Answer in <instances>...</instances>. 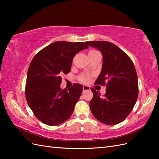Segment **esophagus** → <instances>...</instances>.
Instances as JSON below:
<instances>
[{"label":"esophagus","mask_w":159,"mask_h":159,"mask_svg":"<svg viewBox=\"0 0 159 159\" xmlns=\"http://www.w3.org/2000/svg\"><path fill=\"white\" fill-rule=\"evenodd\" d=\"M83 92H85V91H90L91 89H90V87H88V86L83 85Z\"/></svg>","instance_id":"obj_1"}]
</instances>
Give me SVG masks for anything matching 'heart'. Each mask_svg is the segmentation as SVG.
<instances>
[{
	"mask_svg": "<svg viewBox=\"0 0 159 159\" xmlns=\"http://www.w3.org/2000/svg\"><path fill=\"white\" fill-rule=\"evenodd\" d=\"M90 75L87 74H84L83 75L80 76V80L82 81L83 83H88L90 80Z\"/></svg>",
	"mask_w": 159,
	"mask_h": 159,
	"instance_id": "b5f03b06",
	"label": "heart"
}]
</instances>
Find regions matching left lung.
<instances>
[{"label": "left lung", "instance_id": "8db88e82", "mask_svg": "<svg viewBox=\"0 0 159 159\" xmlns=\"http://www.w3.org/2000/svg\"><path fill=\"white\" fill-rule=\"evenodd\" d=\"M102 55V70L95 84L107 85L103 97L94 89L89 102L93 116L107 125L123 121L133 110L138 98V79L130 57L113 43L106 41L87 42Z\"/></svg>", "mask_w": 159, "mask_h": 159}]
</instances>
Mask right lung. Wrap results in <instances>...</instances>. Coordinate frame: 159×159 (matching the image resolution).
Segmentation results:
<instances>
[{
    "label": "right lung",
    "instance_id": "right-lung-1",
    "mask_svg": "<svg viewBox=\"0 0 159 159\" xmlns=\"http://www.w3.org/2000/svg\"><path fill=\"white\" fill-rule=\"evenodd\" d=\"M88 48L85 43L57 41L45 47L33 57L28 70L25 96L35 117L48 126L68 120L83 92L75 83L61 89V75L70 72L74 57Z\"/></svg>",
    "mask_w": 159,
    "mask_h": 159
}]
</instances>
